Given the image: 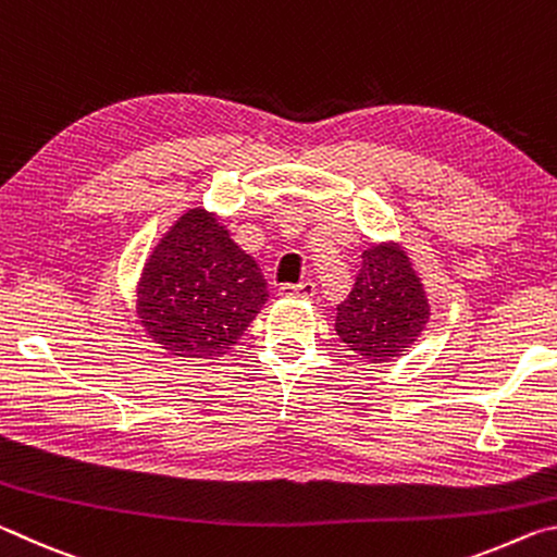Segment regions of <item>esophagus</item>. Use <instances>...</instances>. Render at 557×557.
<instances>
[{
  "label": "esophagus",
  "instance_id": "obj_1",
  "mask_svg": "<svg viewBox=\"0 0 557 557\" xmlns=\"http://www.w3.org/2000/svg\"><path fill=\"white\" fill-rule=\"evenodd\" d=\"M280 295L282 297H297V299H312L317 295V285L312 280L299 282V285H282Z\"/></svg>",
  "mask_w": 557,
  "mask_h": 557
}]
</instances>
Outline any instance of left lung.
<instances>
[{"instance_id": "obj_1", "label": "left lung", "mask_w": 557, "mask_h": 557, "mask_svg": "<svg viewBox=\"0 0 557 557\" xmlns=\"http://www.w3.org/2000/svg\"><path fill=\"white\" fill-rule=\"evenodd\" d=\"M354 289L336 307V334L371 363L393 361L418 342L430 322L422 280L400 243L363 250Z\"/></svg>"}]
</instances>
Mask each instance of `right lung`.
I'll use <instances>...</instances> for the list:
<instances>
[{
  "label": "right lung",
  "mask_w": 557,
  "mask_h": 557,
  "mask_svg": "<svg viewBox=\"0 0 557 557\" xmlns=\"http://www.w3.org/2000/svg\"><path fill=\"white\" fill-rule=\"evenodd\" d=\"M268 301L258 262L233 243L219 215L188 209L147 258L137 317L169 356L215 358L238 344Z\"/></svg>",
  "instance_id": "add662e5"
}]
</instances>
